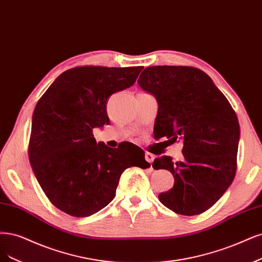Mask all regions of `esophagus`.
I'll return each instance as SVG.
<instances>
[{
  "label": "esophagus",
  "instance_id": "obj_1",
  "mask_svg": "<svg viewBox=\"0 0 262 262\" xmlns=\"http://www.w3.org/2000/svg\"><path fill=\"white\" fill-rule=\"evenodd\" d=\"M154 158H155V156L152 155V154H150V152H146V154H145V159L149 162L150 165H151V162L154 161Z\"/></svg>",
  "mask_w": 262,
  "mask_h": 262
}]
</instances>
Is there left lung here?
Returning a JSON list of instances; mask_svg holds the SVG:
<instances>
[{
  "instance_id": "obj_1",
  "label": "left lung",
  "mask_w": 262,
  "mask_h": 262,
  "mask_svg": "<svg viewBox=\"0 0 262 262\" xmlns=\"http://www.w3.org/2000/svg\"><path fill=\"white\" fill-rule=\"evenodd\" d=\"M138 83L158 103L155 127L160 138L182 140V158L161 156L154 169L174 177L173 187L158 195L167 208L183 215L209 209L236 172L239 124L235 112L211 78L186 66H151Z\"/></svg>"
}]
</instances>
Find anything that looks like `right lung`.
<instances>
[{
  "mask_svg": "<svg viewBox=\"0 0 262 262\" xmlns=\"http://www.w3.org/2000/svg\"><path fill=\"white\" fill-rule=\"evenodd\" d=\"M144 67L83 66L66 70L34 108L29 160L50 202L74 217L103 209L116 195L123 171L150 165L129 159L120 147L96 143L94 128L110 123V96L130 88ZM144 152V151H143Z\"/></svg>",
  "mask_w": 262,
  "mask_h": 262,
  "instance_id": "obj_1",
  "label": "right lung"
}]
</instances>
